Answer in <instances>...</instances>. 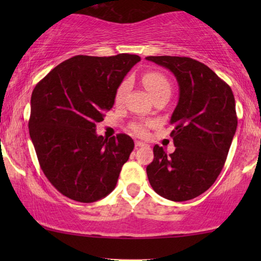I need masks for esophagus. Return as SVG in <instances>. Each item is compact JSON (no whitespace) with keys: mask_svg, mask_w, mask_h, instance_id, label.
<instances>
[{"mask_svg":"<svg viewBox=\"0 0 261 261\" xmlns=\"http://www.w3.org/2000/svg\"><path fill=\"white\" fill-rule=\"evenodd\" d=\"M144 146H146L145 142H142V141H135V147H144Z\"/></svg>","mask_w":261,"mask_h":261,"instance_id":"esophagus-1","label":"esophagus"}]
</instances>
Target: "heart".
<instances>
[{
  "instance_id": "1",
  "label": "heart",
  "mask_w": 261,
  "mask_h": 261,
  "mask_svg": "<svg viewBox=\"0 0 261 261\" xmlns=\"http://www.w3.org/2000/svg\"><path fill=\"white\" fill-rule=\"evenodd\" d=\"M142 83H144L146 89H147L149 94H151L153 97H155V96H158L160 94H164V92H169V94H171L170 81L167 80L165 74L159 72V71H147V72L144 73V76H142ZM128 89H129V81L128 80H123L119 85H117L115 95H114V99H115L116 103H120L122 101L124 95H126V92L128 91ZM130 128L135 134L142 135L146 133V128L144 123H132Z\"/></svg>"
}]
</instances>
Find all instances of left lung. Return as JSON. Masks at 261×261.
Segmentation results:
<instances>
[{
    "instance_id": "obj_1",
    "label": "left lung",
    "mask_w": 261,
    "mask_h": 261,
    "mask_svg": "<svg viewBox=\"0 0 261 261\" xmlns=\"http://www.w3.org/2000/svg\"><path fill=\"white\" fill-rule=\"evenodd\" d=\"M177 78L179 99L170 123L173 153L155 145L146 167L156 194L174 202L189 201L215 183L237 132L233 91L204 64L188 57H146Z\"/></svg>"
}]
</instances>
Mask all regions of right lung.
I'll return each mask as SVG.
<instances>
[{
    "instance_id": "add662e5",
    "label": "right lung",
    "mask_w": 261,
    "mask_h": 261,
    "mask_svg": "<svg viewBox=\"0 0 261 261\" xmlns=\"http://www.w3.org/2000/svg\"><path fill=\"white\" fill-rule=\"evenodd\" d=\"M138 62L137 55L74 56L35 85L30 135L40 167L53 187L73 201L91 203L116 187L134 141L129 135L96 134L115 90Z\"/></svg>"
}]
</instances>
